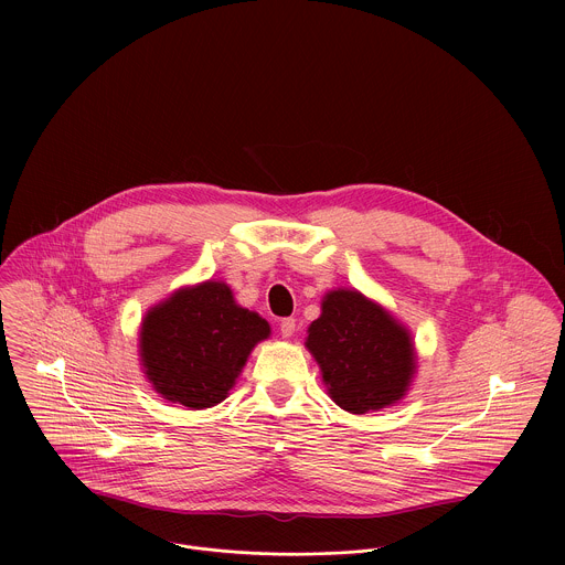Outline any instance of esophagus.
I'll return each instance as SVG.
<instances>
[{"label":"esophagus","mask_w":565,"mask_h":565,"mask_svg":"<svg viewBox=\"0 0 565 565\" xmlns=\"http://www.w3.org/2000/svg\"><path fill=\"white\" fill-rule=\"evenodd\" d=\"M294 332H296V320H294V318H285V320L280 322V334H282L285 339H289V337H294Z\"/></svg>","instance_id":"esophagus-1"}]
</instances>
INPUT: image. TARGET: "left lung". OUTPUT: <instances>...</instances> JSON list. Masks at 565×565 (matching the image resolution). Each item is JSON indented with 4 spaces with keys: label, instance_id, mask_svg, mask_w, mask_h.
<instances>
[{
    "label": "left lung",
    "instance_id": "1",
    "mask_svg": "<svg viewBox=\"0 0 565 565\" xmlns=\"http://www.w3.org/2000/svg\"><path fill=\"white\" fill-rule=\"evenodd\" d=\"M307 348L330 398L356 415L398 403L415 374L408 330L356 289L323 296L322 316L309 326Z\"/></svg>",
    "mask_w": 565,
    "mask_h": 565
}]
</instances>
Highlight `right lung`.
<instances>
[{"mask_svg":"<svg viewBox=\"0 0 565 565\" xmlns=\"http://www.w3.org/2000/svg\"><path fill=\"white\" fill-rule=\"evenodd\" d=\"M269 323L239 307L226 282L184 287L152 307L139 337L141 365L169 403L209 408L228 398Z\"/></svg>","mask_w":565,"mask_h":565,"instance_id":"1","label":"right lung"}]
</instances>
